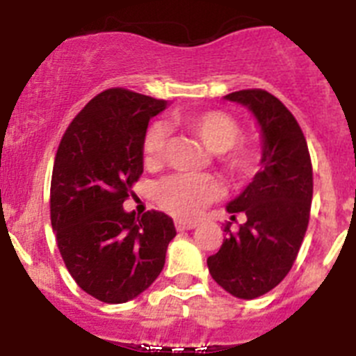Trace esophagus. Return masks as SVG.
Instances as JSON below:
<instances>
[{
    "instance_id": "34e87169",
    "label": "esophagus",
    "mask_w": 356,
    "mask_h": 356,
    "mask_svg": "<svg viewBox=\"0 0 356 356\" xmlns=\"http://www.w3.org/2000/svg\"><path fill=\"white\" fill-rule=\"evenodd\" d=\"M175 226H176V229H178V232H185V229L196 228L197 222H194V221H176Z\"/></svg>"
}]
</instances>
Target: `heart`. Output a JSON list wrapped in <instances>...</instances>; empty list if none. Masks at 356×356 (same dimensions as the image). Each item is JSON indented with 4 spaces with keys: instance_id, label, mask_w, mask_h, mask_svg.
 Listing matches in <instances>:
<instances>
[{
    "instance_id": "b5f03b06",
    "label": "heart",
    "mask_w": 356,
    "mask_h": 356,
    "mask_svg": "<svg viewBox=\"0 0 356 356\" xmlns=\"http://www.w3.org/2000/svg\"><path fill=\"white\" fill-rule=\"evenodd\" d=\"M175 122L193 134L213 153V159L228 175L229 180L244 181L259 169V153L241 143V124L234 115L222 110H197L176 114ZM168 130L155 122L143 137V160L147 168H155L165 156ZM221 194V184L210 175H172L160 180L153 196L160 209L180 219H188L201 212Z\"/></svg>"
}]
</instances>
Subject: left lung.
I'll list each match as a JSON object with an SVG mask.
<instances>
[{"label":"left lung","mask_w":356,"mask_h":356,"mask_svg":"<svg viewBox=\"0 0 356 356\" xmlns=\"http://www.w3.org/2000/svg\"><path fill=\"white\" fill-rule=\"evenodd\" d=\"M226 99L248 106L262 131L260 171L226 210L246 213L237 232L225 225L222 246L209 271L241 300L264 296L289 275L310 219L314 178L307 139L291 110L262 89L237 90Z\"/></svg>","instance_id":"obj_1"}]
</instances>
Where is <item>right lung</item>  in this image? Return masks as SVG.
<instances>
[{
  "label": "right lung",
  "mask_w": 356,
  "mask_h": 356,
  "mask_svg": "<svg viewBox=\"0 0 356 356\" xmlns=\"http://www.w3.org/2000/svg\"><path fill=\"white\" fill-rule=\"evenodd\" d=\"M168 102L106 89L72 119L56 149L49 210L56 246L80 289L103 303H127L165 264L176 228L156 210L135 217L122 203L140 178L147 122Z\"/></svg>",
  "instance_id": "right-lung-1"
}]
</instances>
